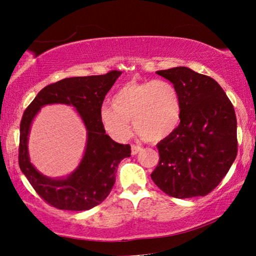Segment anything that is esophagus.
<instances>
[{"instance_id": "obj_1", "label": "esophagus", "mask_w": 256, "mask_h": 256, "mask_svg": "<svg viewBox=\"0 0 256 256\" xmlns=\"http://www.w3.org/2000/svg\"><path fill=\"white\" fill-rule=\"evenodd\" d=\"M141 150H142V148H141L140 146L132 144V146H131V152H132V154H136L140 152Z\"/></svg>"}]
</instances>
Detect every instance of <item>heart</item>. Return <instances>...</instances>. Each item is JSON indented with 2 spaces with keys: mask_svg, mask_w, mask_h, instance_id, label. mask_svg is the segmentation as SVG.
<instances>
[{
  "mask_svg": "<svg viewBox=\"0 0 256 256\" xmlns=\"http://www.w3.org/2000/svg\"><path fill=\"white\" fill-rule=\"evenodd\" d=\"M183 102L170 81L128 82L115 92L112 105L102 106L100 122L110 136L123 141L131 136L132 123L148 141H162L180 126Z\"/></svg>",
  "mask_w": 256,
  "mask_h": 256,
  "instance_id": "heart-1",
  "label": "heart"
}]
</instances>
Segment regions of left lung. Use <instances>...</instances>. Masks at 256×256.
I'll list each match as a JSON object with an SVG mask.
<instances>
[{
	"instance_id": "1",
	"label": "left lung",
	"mask_w": 256,
	"mask_h": 256,
	"mask_svg": "<svg viewBox=\"0 0 256 256\" xmlns=\"http://www.w3.org/2000/svg\"><path fill=\"white\" fill-rule=\"evenodd\" d=\"M156 73L178 89L183 116L176 131L157 144L159 162L151 178L170 196H204L218 186L236 159L235 110L210 76L185 66Z\"/></svg>"
}]
</instances>
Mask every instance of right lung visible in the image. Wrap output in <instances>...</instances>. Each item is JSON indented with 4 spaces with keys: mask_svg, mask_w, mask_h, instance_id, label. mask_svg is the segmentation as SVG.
<instances>
[{
    "mask_svg": "<svg viewBox=\"0 0 256 256\" xmlns=\"http://www.w3.org/2000/svg\"><path fill=\"white\" fill-rule=\"evenodd\" d=\"M122 74L110 71L102 76H74L46 86L24 110L20 123L19 166L42 200L60 210L84 211L98 206L108 196L120 160L131 156L130 144H120L107 136L100 110L107 92ZM48 103L72 104L80 112L87 130V146L80 164L66 176H46L30 162L28 136L40 107Z\"/></svg>",
    "mask_w": 256,
    "mask_h": 256,
    "instance_id": "add662e5",
    "label": "right lung"
}]
</instances>
